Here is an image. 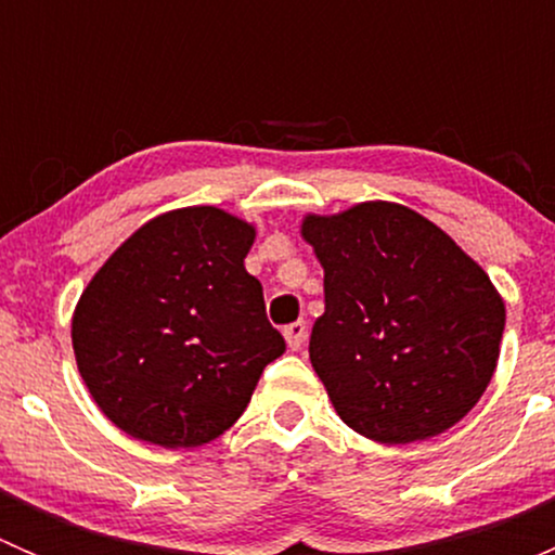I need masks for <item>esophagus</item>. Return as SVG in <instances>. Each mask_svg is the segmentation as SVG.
Wrapping results in <instances>:
<instances>
[{
	"label": "esophagus",
	"instance_id": "1",
	"mask_svg": "<svg viewBox=\"0 0 555 555\" xmlns=\"http://www.w3.org/2000/svg\"><path fill=\"white\" fill-rule=\"evenodd\" d=\"M306 333H309V327H306V322H293L284 327V338H287V346L293 351H298L300 346L306 344Z\"/></svg>",
	"mask_w": 555,
	"mask_h": 555
}]
</instances>
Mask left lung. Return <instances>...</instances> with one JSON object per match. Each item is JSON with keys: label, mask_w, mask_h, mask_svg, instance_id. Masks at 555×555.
Instances as JSON below:
<instances>
[{"label": "left lung", "mask_w": 555, "mask_h": 555, "mask_svg": "<svg viewBox=\"0 0 555 555\" xmlns=\"http://www.w3.org/2000/svg\"><path fill=\"white\" fill-rule=\"evenodd\" d=\"M324 268L309 357L338 416L378 443L446 433L494 376L505 304L483 268L408 206L304 220Z\"/></svg>", "instance_id": "8db88e82"}]
</instances>
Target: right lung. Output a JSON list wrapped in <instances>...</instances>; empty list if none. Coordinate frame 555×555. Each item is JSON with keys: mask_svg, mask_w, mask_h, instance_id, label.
Returning <instances> with one entry per match:
<instances>
[{"mask_svg": "<svg viewBox=\"0 0 555 555\" xmlns=\"http://www.w3.org/2000/svg\"><path fill=\"white\" fill-rule=\"evenodd\" d=\"M255 228L190 206L139 228L91 279L72 319L88 391L115 427L164 449L220 438L284 354L244 268Z\"/></svg>", "mask_w": 555, "mask_h": 555, "instance_id": "1", "label": "right lung"}]
</instances>
